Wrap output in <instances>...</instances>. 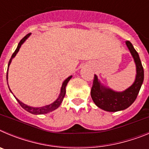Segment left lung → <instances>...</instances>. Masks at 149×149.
Returning a JSON list of instances; mask_svg holds the SVG:
<instances>
[{
	"label": "left lung",
	"instance_id": "1",
	"mask_svg": "<svg viewBox=\"0 0 149 149\" xmlns=\"http://www.w3.org/2000/svg\"><path fill=\"white\" fill-rule=\"evenodd\" d=\"M125 43L136 64V74L134 84L123 92H116L101 85L95 74L91 97L96 106L105 111H120L129 107L136 100L144 80V70L139 54L129 41Z\"/></svg>",
	"mask_w": 149,
	"mask_h": 149
}]
</instances>
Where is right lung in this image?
<instances>
[{"label": "right lung", "mask_w": 149, "mask_h": 149, "mask_svg": "<svg viewBox=\"0 0 149 149\" xmlns=\"http://www.w3.org/2000/svg\"><path fill=\"white\" fill-rule=\"evenodd\" d=\"M30 34H27V35H26L25 36H24V37L23 39H22V40L20 41V42L18 43V47H17V48L15 49V52H14V53L13 54V55H12L11 58H10V61H9V63H8L7 73H6V80L8 79V69H9V66H10V63H11L12 60H13V57H15V55L17 54V53H18V51H19V49H20L22 45L23 44L24 42H25L26 39H27V38L30 36ZM72 76H69L68 78H66L65 81H63V85H62V87H61V90H60V95H59L58 98H57V99H56V101H54V102H53V103L51 104H49V105H46V106L41 107H30V106H28V105L22 103V101H20L18 99V98H15H15H16V100L18 101V102L19 103V104L22 106V108H24L25 110H27V112H29V113H30L36 114V115L48 113H50V112L56 110V108H58L59 107H60V105L61 104L62 101H63V98H64V97H65V87H66V85H67V84H68V81H70V79L72 78ZM7 84H8V83H7ZM9 89H10V87H9ZM10 92L12 93L11 90H10Z\"/></svg>", "instance_id": "add662e5"}]
</instances>
